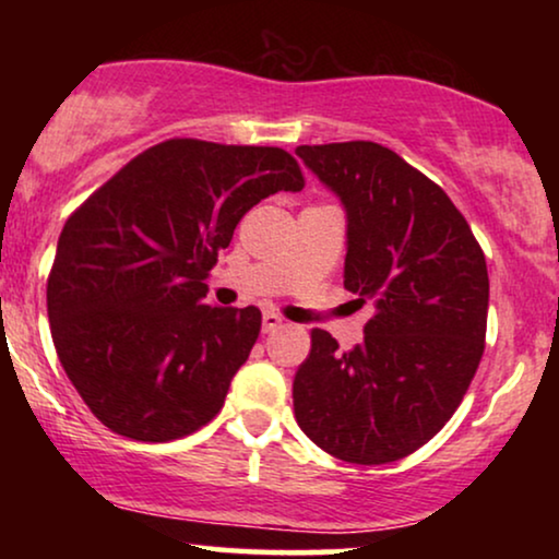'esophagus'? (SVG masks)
<instances>
[{
    "label": "esophagus",
    "mask_w": 559,
    "mask_h": 559,
    "mask_svg": "<svg viewBox=\"0 0 559 559\" xmlns=\"http://www.w3.org/2000/svg\"><path fill=\"white\" fill-rule=\"evenodd\" d=\"M282 325H285V318L277 316V312L266 310L264 316H262V328H264V333H274V331H277V328H282Z\"/></svg>",
    "instance_id": "1"
}]
</instances>
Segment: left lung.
I'll use <instances>...</instances> for the list:
<instances>
[{
  "label": "left lung",
  "mask_w": 559,
  "mask_h": 559,
  "mask_svg": "<svg viewBox=\"0 0 559 559\" xmlns=\"http://www.w3.org/2000/svg\"><path fill=\"white\" fill-rule=\"evenodd\" d=\"M295 152L346 205L343 285L373 302L350 350L312 328L293 384L297 425L346 463L400 461L445 427L476 377L488 316L484 249L445 190L389 147L356 140Z\"/></svg>",
  "instance_id": "obj_1"
}]
</instances>
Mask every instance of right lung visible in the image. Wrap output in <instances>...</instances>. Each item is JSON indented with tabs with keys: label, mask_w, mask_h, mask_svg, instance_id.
Here are the masks:
<instances>
[{
	"label": "right lung",
	"mask_w": 559,
	"mask_h": 559,
	"mask_svg": "<svg viewBox=\"0 0 559 559\" xmlns=\"http://www.w3.org/2000/svg\"><path fill=\"white\" fill-rule=\"evenodd\" d=\"M302 188L285 150L175 136L68 216L48 274L50 333L98 423L170 442L218 415L262 312L205 305L203 280L243 213Z\"/></svg>",
	"instance_id": "right-lung-1"
}]
</instances>
